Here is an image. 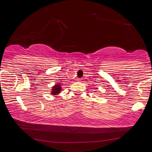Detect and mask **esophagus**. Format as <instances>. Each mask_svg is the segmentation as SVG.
<instances>
[{
	"mask_svg": "<svg viewBox=\"0 0 152 152\" xmlns=\"http://www.w3.org/2000/svg\"><path fill=\"white\" fill-rule=\"evenodd\" d=\"M77 81H81V79H80V78H78Z\"/></svg>",
	"mask_w": 152,
	"mask_h": 152,
	"instance_id": "obj_1",
	"label": "esophagus"
}]
</instances>
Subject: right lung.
<instances>
[{
	"label": "right lung",
	"instance_id": "right-lung-1",
	"mask_svg": "<svg viewBox=\"0 0 152 152\" xmlns=\"http://www.w3.org/2000/svg\"><path fill=\"white\" fill-rule=\"evenodd\" d=\"M51 91H52L51 94L52 95H54V96H55V95H58L61 91V85H60V84L58 83L55 84L54 86L52 87V89Z\"/></svg>",
	"mask_w": 152,
	"mask_h": 152
}]
</instances>
